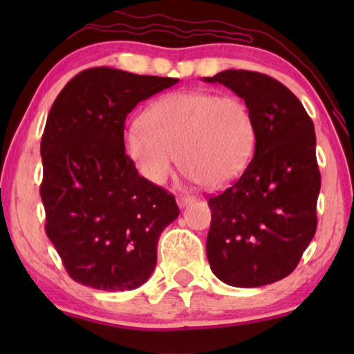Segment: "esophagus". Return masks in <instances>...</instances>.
Returning a JSON list of instances; mask_svg holds the SVG:
<instances>
[{
	"instance_id": "34e87169",
	"label": "esophagus",
	"mask_w": 354,
	"mask_h": 354,
	"mask_svg": "<svg viewBox=\"0 0 354 354\" xmlns=\"http://www.w3.org/2000/svg\"><path fill=\"white\" fill-rule=\"evenodd\" d=\"M193 200H195V196H193V195H178L177 196V205L180 206V207H183V206H187L188 203L193 201Z\"/></svg>"
}]
</instances>
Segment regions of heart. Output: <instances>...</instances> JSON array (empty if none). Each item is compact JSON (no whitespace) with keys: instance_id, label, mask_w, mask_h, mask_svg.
<instances>
[{"instance_id":"heart-1","label":"heart","mask_w":354,"mask_h":354,"mask_svg":"<svg viewBox=\"0 0 354 354\" xmlns=\"http://www.w3.org/2000/svg\"><path fill=\"white\" fill-rule=\"evenodd\" d=\"M256 142L248 103L212 91L162 96L147 109L143 124H132L124 135L125 151L147 180L161 185L180 161L192 182L211 190L229 187L246 171Z\"/></svg>"}]
</instances>
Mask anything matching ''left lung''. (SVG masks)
I'll list each match as a JSON object with an SVG mask.
<instances>
[{"mask_svg":"<svg viewBox=\"0 0 354 354\" xmlns=\"http://www.w3.org/2000/svg\"><path fill=\"white\" fill-rule=\"evenodd\" d=\"M203 80L243 98L258 129L246 171L207 201V261L232 287L274 283L293 272L316 234L321 172L314 124L287 86L261 72L229 69Z\"/></svg>","mask_w":354,"mask_h":354,"instance_id":"1","label":"left lung"}]
</instances>
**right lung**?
I'll use <instances>...</instances> for the list:
<instances>
[{
  "instance_id": "add662e5",
  "label": "right lung",
  "mask_w": 354,
  "mask_h": 354,
  "mask_svg": "<svg viewBox=\"0 0 354 354\" xmlns=\"http://www.w3.org/2000/svg\"><path fill=\"white\" fill-rule=\"evenodd\" d=\"M178 79L91 67L67 82L41 137L46 235L75 282L133 290L156 268L176 198L138 176L124 145L125 118Z\"/></svg>"
}]
</instances>
